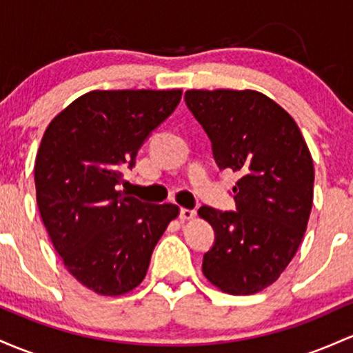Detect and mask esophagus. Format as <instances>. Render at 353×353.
I'll return each mask as SVG.
<instances>
[{"label": "esophagus", "mask_w": 353, "mask_h": 353, "mask_svg": "<svg viewBox=\"0 0 353 353\" xmlns=\"http://www.w3.org/2000/svg\"><path fill=\"white\" fill-rule=\"evenodd\" d=\"M196 216L195 210H188V208H181L180 210V219L181 220H193Z\"/></svg>", "instance_id": "1"}]
</instances>
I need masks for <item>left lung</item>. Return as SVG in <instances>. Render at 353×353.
<instances>
[{
  "instance_id": "left-lung-1",
  "label": "left lung",
  "mask_w": 353,
  "mask_h": 353,
  "mask_svg": "<svg viewBox=\"0 0 353 353\" xmlns=\"http://www.w3.org/2000/svg\"><path fill=\"white\" fill-rule=\"evenodd\" d=\"M185 101L220 168L240 173L236 212L198 210L216 235L201 270L225 294L253 295L279 280L302 243L314 203L310 150L294 118L260 91L188 90Z\"/></svg>"
}]
</instances>
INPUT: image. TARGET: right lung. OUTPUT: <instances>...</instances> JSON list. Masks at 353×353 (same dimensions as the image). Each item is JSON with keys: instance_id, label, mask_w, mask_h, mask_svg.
Wrapping results in <instances>:
<instances>
[{"instance_id": "right-lung-1", "label": "right lung", "mask_w": 353, "mask_h": 353, "mask_svg": "<svg viewBox=\"0 0 353 353\" xmlns=\"http://www.w3.org/2000/svg\"><path fill=\"white\" fill-rule=\"evenodd\" d=\"M181 100V90H93L51 120L34 160L37 201L54 250L86 288L120 296L143 282L180 208L120 190L121 172Z\"/></svg>"}]
</instances>
